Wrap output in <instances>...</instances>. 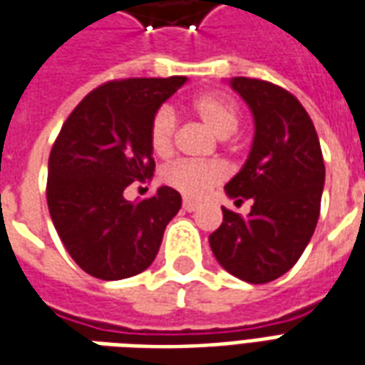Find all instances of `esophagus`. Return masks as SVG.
Listing matches in <instances>:
<instances>
[{
    "label": "esophagus",
    "mask_w": 365,
    "mask_h": 365,
    "mask_svg": "<svg viewBox=\"0 0 365 365\" xmlns=\"http://www.w3.org/2000/svg\"><path fill=\"white\" fill-rule=\"evenodd\" d=\"M197 203H195V201H190V199H185V201H183V209H185V211H187V213H193V211H197Z\"/></svg>",
    "instance_id": "obj_1"
}]
</instances>
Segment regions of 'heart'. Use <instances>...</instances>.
<instances>
[{
    "mask_svg": "<svg viewBox=\"0 0 365 365\" xmlns=\"http://www.w3.org/2000/svg\"><path fill=\"white\" fill-rule=\"evenodd\" d=\"M190 111L205 123L219 138H227L238 128L240 115L237 105L219 96H199L190 103ZM178 128L175 113L170 107H160L148 125V143L156 156H168L174 150ZM225 168L219 162L178 160L162 170V182L190 199H199L225 180Z\"/></svg>",
    "mask_w": 365,
    "mask_h": 365,
    "instance_id": "1",
    "label": "heart"
}]
</instances>
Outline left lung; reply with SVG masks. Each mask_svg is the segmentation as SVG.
I'll return each mask as SVG.
<instances>
[{"mask_svg": "<svg viewBox=\"0 0 365 365\" xmlns=\"http://www.w3.org/2000/svg\"><path fill=\"white\" fill-rule=\"evenodd\" d=\"M230 88L254 115L248 160L225 191L235 203L252 201L246 217L222 209L209 237L215 258L248 283H268L289 272L313 237L321 213L324 162L305 107L275 83L230 78Z\"/></svg>", "mask_w": 365, "mask_h": 365, "instance_id": "8db88e82", "label": "left lung"}]
</instances>
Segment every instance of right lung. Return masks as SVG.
<instances>
[{"mask_svg": "<svg viewBox=\"0 0 365 365\" xmlns=\"http://www.w3.org/2000/svg\"><path fill=\"white\" fill-rule=\"evenodd\" d=\"M185 82L172 76L103 83L78 103L54 140L46 182L51 219L68 254L97 279H125L148 268L182 207V195L168 185L136 203L123 191L154 174L148 125Z\"/></svg>", "mask_w": 365, "mask_h": 365, "instance_id": "1", "label": "right lung"}]
</instances>
